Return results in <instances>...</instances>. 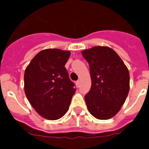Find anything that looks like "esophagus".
Instances as JSON below:
<instances>
[{
	"label": "esophagus",
	"mask_w": 149,
	"mask_h": 149,
	"mask_svg": "<svg viewBox=\"0 0 149 149\" xmlns=\"http://www.w3.org/2000/svg\"><path fill=\"white\" fill-rule=\"evenodd\" d=\"M76 86H77L78 87H79V86H80V84H81V81H77L76 82Z\"/></svg>",
	"instance_id": "esophagus-1"
}]
</instances>
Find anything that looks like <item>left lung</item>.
Instances as JSON below:
<instances>
[{
    "instance_id": "1",
    "label": "left lung",
    "mask_w": 149,
    "mask_h": 149,
    "mask_svg": "<svg viewBox=\"0 0 149 149\" xmlns=\"http://www.w3.org/2000/svg\"><path fill=\"white\" fill-rule=\"evenodd\" d=\"M81 53L89 65L91 79L90 91L84 97L88 110L97 119H110L119 112L128 94V69L109 47L96 46Z\"/></svg>"
}]
</instances>
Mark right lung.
Here are the masks:
<instances>
[{"instance_id": "add662e5", "label": "right lung", "mask_w": 149, "mask_h": 149, "mask_svg": "<svg viewBox=\"0 0 149 149\" xmlns=\"http://www.w3.org/2000/svg\"><path fill=\"white\" fill-rule=\"evenodd\" d=\"M70 55L68 50L43 49L25 70V94L36 112L47 120L62 118L76 92L65 68Z\"/></svg>"}]
</instances>
